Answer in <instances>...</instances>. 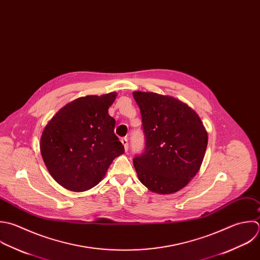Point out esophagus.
<instances>
[{
    "label": "esophagus",
    "instance_id": "1",
    "mask_svg": "<svg viewBox=\"0 0 260 260\" xmlns=\"http://www.w3.org/2000/svg\"><path fill=\"white\" fill-rule=\"evenodd\" d=\"M120 141H121V143H122V145H123V147H124L125 152H127V150H128V142H127V139H126V138H122Z\"/></svg>",
    "mask_w": 260,
    "mask_h": 260
}]
</instances>
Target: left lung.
I'll return each mask as SVG.
<instances>
[{"mask_svg": "<svg viewBox=\"0 0 260 260\" xmlns=\"http://www.w3.org/2000/svg\"><path fill=\"white\" fill-rule=\"evenodd\" d=\"M133 95L147 143L144 154L134 159L138 178L155 193H175L200 171L208 132L199 114L175 97L141 91Z\"/></svg>", "mask_w": 260, "mask_h": 260, "instance_id": "1", "label": "left lung"}]
</instances>
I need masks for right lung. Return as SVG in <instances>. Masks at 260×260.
<instances>
[{
  "label": "right lung",
  "instance_id": "obj_1",
  "mask_svg": "<svg viewBox=\"0 0 260 260\" xmlns=\"http://www.w3.org/2000/svg\"><path fill=\"white\" fill-rule=\"evenodd\" d=\"M116 92L77 98L60 108L43 128L40 153L51 177L63 188L82 192L97 185L112 161L124 153L108 114Z\"/></svg>",
  "mask_w": 260,
  "mask_h": 260
}]
</instances>
